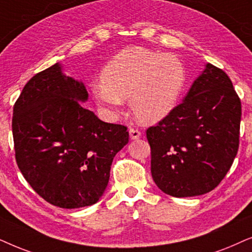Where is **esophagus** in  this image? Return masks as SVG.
<instances>
[{
  "instance_id": "obj_1",
  "label": "esophagus",
  "mask_w": 252,
  "mask_h": 252,
  "mask_svg": "<svg viewBox=\"0 0 252 252\" xmlns=\"http://www.w3.org/2000/svg\"><path fill=\"white\" fill-rule=\"evenodd\" d=\"M129 135H130V138H131V139H138V138H140V136H142V133H140L138 129L130 128L129 129Z\"/></svg>"
}]
</instances>
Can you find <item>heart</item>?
<instances>
[{
  "mask_svg": "<svg viewBox=\"0 0 252 252\" xmlns=\"http://www.w3.org/2000/svg\"><path fill=\"white\" fill-rule=\"evenodd\" d=\"M184 64L172 54L142 48L116 54L101 72V83L92 86L100 107L116 114L129 98L130 109L140 122L162 120L175 108L186 84Z\"/></svg>",
  "mask_w": 252,
  "mask_h": 252,
  "instance_id": "1",
  "label": "heart"
}]
</instances>
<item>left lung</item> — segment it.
I'll list each match as a JSON object with an SVG mask.
<instances>
[{"mask_svg":"<svg viewBox=\"0 0 252 252\" xmlns=\"http://www.w3.org/2000/svg\"><path fill=\"white\" fill-rule=\"evenodd\" d=\"M241 115L229 77L206 64L183 102L146 130L158 188L173 197H192L219 186L239 151Z\"/></svg>","mask_w":252,"mask_h":252,"instance_id":"left-lung-1","label":"left lung"}]
</instances>
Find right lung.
<instances>
[{
	"instance_id": "1",
	"label": "right lung",
	"mask_w": 252,
	"mask_h": 252,
	"mask_svg": "<svg viewBox=\"0 0 252 252\" xmlns=\"http://www.w3.org/2000/svg\"><path fill=\"white\" fill-rule=\"evenodd\" d=\"M87 95L84 84L56 63L33 76L13 105L18 168L40 197L62 209L98 202L114 157L129 142L126 126L83 108Z\"/></svg>"
}]
</instances>
